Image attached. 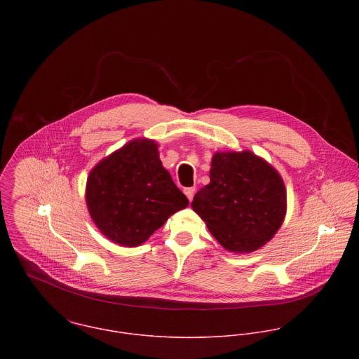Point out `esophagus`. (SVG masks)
I'll list each match as a JSON object with an SVG mask.
<instances>
[{"label":"esophagus","instance_id":"obj_1","mask_svg":"<svg viewBox=\"0 0 359 359\" xmlns=\"http://www.w3.org/2000/svg\"><path fill=\"white\" fill-rule=\"evenodd\" d=\"M184 194L187 195V198L189 199V202H192L194 195H195V188H185V189H184Z\"/></svg>","mask_w":359,"mask_h":359}]
</instances>
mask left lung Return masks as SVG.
Here are the masks:
<instances>
[{
    "label": "left lung",
    "instance_id": "left-lung-1",
    "mask_svg": "<svg viewBox=\"0 0 359 359\" xmlns=\"http://www.w3.org/2000/svg\"><path fill=\"white\" fill-rule=\"evenodd\" d=\"M192 208L225 250L252 253L282 226L286 188L276 168L253 152H215L210 184L195 195Z\"/></svg>",
    "mask_w": 359,
    "mask_h": 359
}]
</instances>
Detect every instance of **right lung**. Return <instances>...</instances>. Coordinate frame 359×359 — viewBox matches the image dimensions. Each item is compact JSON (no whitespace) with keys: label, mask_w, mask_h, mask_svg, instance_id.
I'll return each mask as SVG.
<instances>
[{"label":"right lung","mask_w":359,"mask_h":359,"mask_svg":"<svg viewBox=\"0 0 359 359\" xmlns=\"http://www.w3.org/2000/svg\"><path fill=\"white\" fill-rule=\"evenodd\" d=\"M157 142L137 138L102 158L86 185L88 212L109 241L137 248L189 205L158 157Z\"/></svg>","instance_id":"obj_1"}]
</instances>
